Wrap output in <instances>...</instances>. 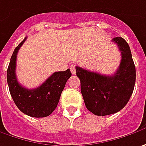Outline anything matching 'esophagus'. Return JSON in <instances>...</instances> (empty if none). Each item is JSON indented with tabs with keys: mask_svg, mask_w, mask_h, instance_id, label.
I'll list each match as a JSON object with an SVG mask.
<instances>
[{
	"mask_svg": "<svg viewBox=\"0 0 146 146\" xmlns=\"http://www.w3.org/2000/svg\"><path fill=\"white\" fill-rule=\"evenodd\" d=\"M70 70H71L72 74H75V73H76V65H74V64L71 65V66H70Z\"/></svg>",
	"mask_w": 146,
	"mask_h": 146,
	"instance_id": "34e87169",
	"label": "esophagus"
}]
</instances>
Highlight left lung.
I'll list each match as a JSON object with an SVG mask.
<instances>
[{"label": "left lung", "mask_w": 146, "mask_h": 146, "mask_svg": "<svg viewBox=\"0 0 146 146\" xmlns=\"http://www.w3.org/2000/svg\"><path fill=\"white\" fill-rule=\"evenodd\" d=\"M112 41L117 44L122 55L119 68L113 75L106 76L76 67L86 107L98 116L113 114L124 108L136 82V68L127 42L119 36Z\"/></svg>", "instance_id": "left-lung-1"}]
</instances>
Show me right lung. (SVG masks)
Here are the masks:
<instances>
[{
  "instance_id": "right-lung-1",
  "label": "right lung",
  "mask_w": 146,
  "mask_h": 146,
  "mask_svg": "<svg viewBox=\"0 0 146 146\" xmlns=\"http://www.w3.org/2000/svg\"><path fill=\"white\" fill-rule=\"evenodd\" d=\"M25 37L15 49L7 69V82L12 99L19 110L33 117L49 116L57 107L68 79L71 77L70 69L55 72L40 86L27 89L21 86L16 78V59L19 50L26 41Z\"/></svg>"
}]
</instances>
